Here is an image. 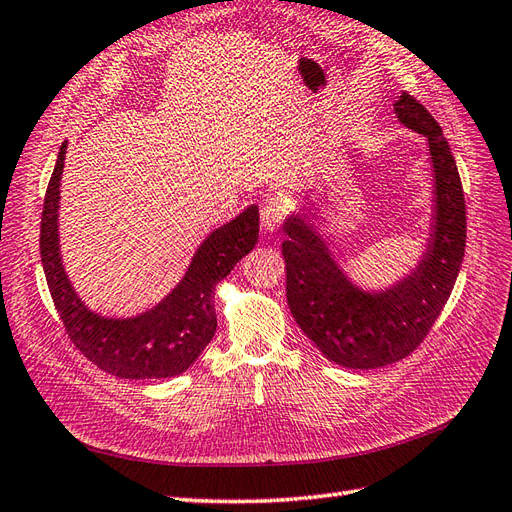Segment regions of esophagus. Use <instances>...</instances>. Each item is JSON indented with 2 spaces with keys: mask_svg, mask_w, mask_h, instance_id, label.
<instances>
[{
  "mask_svg": "<svg viewBox=\"0 0 512 512\" xmlns=\"http://www.w3.org/2000/svg\"><path fill=\"white\" fill-rule=\"evenodd\" d=\"M285 205L279 199H266L261 203V227L266 231H279L285 220Z\"/></svg>",
  "mask_w": 512,
  "mask_h": 512,
  "instance_id": "34e87169",
  "label": "esophagus"
}]
</instances>
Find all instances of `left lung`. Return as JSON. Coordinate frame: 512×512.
Listing matches in <instances>:
<instances>
[{"mask_svg":"<svg viewBox=\"0 0 512 512\" xmlns=\"http://www.w3.org/2000/svg\"><path fill=\"white\" fill-rule=\"evenodd\" d=\"M396 119L428 140L432 162V225L426 251L404 279L368 292L339 268L329 242L313 225L316 214L283 222L285 294L292 316L313 346L342 368L372 370L396 363L424 342L448 303L465 255V196L458 168L430 112L402 93ZM311 205V203H309Z\"/></svg>","mask_w":512,"mask_h":512,"instance_id":"8db88e82","label":"left lung"}]
</instances>
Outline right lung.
<instances>
[{"label":"right lung","instance_id":"obj_1","mask_svg":"<svg viewBox=\"0 0 512 512\" xmlns=\"http://www.w3.org/2000/svg\"><path fill=\"white\" fill-rule=\"evenodd\" d=\"M64 155L67 142L51 173L41 218V259L64 331L88 361L112 376L147 381L186 372L216 333V285L257 244L259 207H246L209 233L175 290L153 309L134 318H106L86 307L62 266L58 209Z\"/></svg>","mask_w":512,"mask_h":512}]
</instances>
